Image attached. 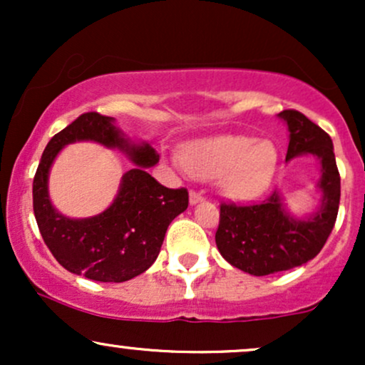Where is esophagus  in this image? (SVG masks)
<instances>
[{"label":"esophagus","instance_id":"1","mask_svg":"<svg viewBox=\"0 0 365 365\" xmlns=\"http://www.w3.org/2000/svg\"><path fill=\"white\" fill-rule=\"evenodd\" d=\"M200 200H204V195L200 194V192L192 190L190 192V204H197V202H200Z\"/></svg>","mask_w":365,"mask_h":365}]
</instances>
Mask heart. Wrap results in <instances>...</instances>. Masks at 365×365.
<instances>
[{
    "label": "heart",
    "mask_w": 365,
    "mask_h": 365,
    "mask_svg": "<svg viewBox=\"0 0 365 365\" xmlns=\"http://www.w3.org/2000/svg\"><path fill=\"white\" fill-rule=\"evenodd\" d=\"M182 163L197 178H216L225 195L252 199L269 185L278 153L271 140L225 133L187 144L182 150Z\"/></svg>",
    "instance_id": "1"
}]
</instances>
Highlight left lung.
<instances>
[{
  "mask_svg": "<svg viewBox=\"0 0 365 365\" xmlns=\"http://www.w3.org/2000/svg\"><path fill=\"white\" fill-rule=\"evenodd\" d=\"M279 116L290 130L287 161L300 154H314L321 161V206L304 220L284 211L278 192L262 202H221L216 245L232 266L254 276H266L302 266L324 247L340 207V173L331 137L297 110Z\"/></svg>",
  "mask_w": 365,
  "mask_h": 365,
  "instance_id": "obj_1",
  "label": "left lung"
}]
</instances>
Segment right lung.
Returning <instances> with one entry per match:
<instances>
[{
  "label": "right lung",
  "instance_id": "add662e5",
  "mask_svg": "<svg viewBox=\"0 0 365 365\" xmlns=\"http://www.w3.org/2000/svg\"><path fill=\"white\" fill-rule=\"evenodd\" d=\"M77 140H96L127 152L138 165L122 179L112 206L98 217L70 220L48 202L47 175L61 147ZM149 144H132L113 125L111 116L83 113L46 145L37 166L32 200L44 244L70 273L94 282L121 283L135 278L156 261L171 221L188 206L187 188H166L145 171L158 163Z\"/></svg>",
  "mask_w": 365,
  "mask_h": 365
}]
</instances>
